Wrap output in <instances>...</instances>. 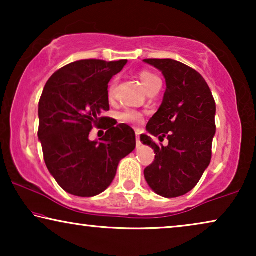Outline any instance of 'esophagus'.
<instances>
[{
  "mask_svg": "<svg viewBox=\"0 0 256 256\" xmlns=\"http://www.w3.org/2000/svg\"><path fill=\"white\" fill-rule=\"evenodd\" d=\"M136 143H138V146L141 144V138H140V132H136Z\"/></svg>",
  "mask_w": 256,
  "mask_h": 256,
  "instance_id": "esophagus-1",
  "label": "esophagus"
}]
</instances>
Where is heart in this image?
<instances>
[{"mask_svg": "<svg viewBox=\"0 0 256 256\" xmlns=\"http://www.w3.org/2000/svg\"><path fill=\"white\" fill-rule=\"evenodd\" d=\"M138 76L140 79V82H142V85L144 86V88L146 90V92L150 93L152 90H160V79L158 76H156L155 73H152L149 70H141L138 73ZM116 85H118V80L113 79L108 85V98L110 99H113L115 96V90H116ZM118 121L122 122V124H127L130 126H140L143 122V114L141 112L135 110H126L121 113H118Z\"/></svg>", "mask_w": 256, "mask_h": 256, "instance_id": "heart-1", "label": "heart"}]
</instances>
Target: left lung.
I'll return each instance as SVG.
<instances>
[{"label":"left lung","instance_id":"8db88e82","mask_svg":"<svg viewBox=\"0 0 256 256\" xmlns=\"http://www.w3.org/2000/svg\"><path fill=\"white\" fill-rule=\"evenodd\" d=\"M160 70L166 82L163 102L146 124L141 141L152 146L155 160L144 169L149 186L166 198L194 188L208 166L216 134V101L199 72L174 59H144ZM154 137L170 144L158 146Z\"/></svg>","mask_w":256,"mask_h":256}]
</instances>
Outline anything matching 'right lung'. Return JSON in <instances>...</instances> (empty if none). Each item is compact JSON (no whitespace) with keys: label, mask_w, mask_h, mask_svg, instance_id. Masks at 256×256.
I'll use <instances>...</instances> for the list:
<instances>
[{"label":"right lung","mask_w":256,"mask_h":256,"mask_svg":"<svg viewBox=\"0 0 256 256\" xmlns=\"http://www.w3.org/2000/svg\"><path fill=\"white\" fill-rule=\"evenodd\" d=\"M127 60L84 59L64 66L48 80L38 104V138L45 164L59 186L78 197L101 194L113 182L118 162L136 146L135 132L107 116L108 82ZM108 132L90 142L93 126Z\"/></svg>","instance_id":"1"}]
</instances>
